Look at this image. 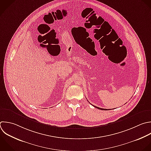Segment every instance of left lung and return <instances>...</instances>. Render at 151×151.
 <instances>
[{
    "instance_id": "obj_1",
    "label": "left lung",
    "mask_w": 151,
    "mask_h": 151,
    "mask_svg": "<svg viewBox=\"0 0 151 151\" xmlns=\"http://www.w3.org/2000/svg\"><path fill=\"white\" fill-rule=\"evenodd\" d=\"M94 107H96V108H97V109H100V110H107V109H102V108H100V107H97V106H93ZM110 110V109H109Z\"/></svg>"
}]
</instances>
